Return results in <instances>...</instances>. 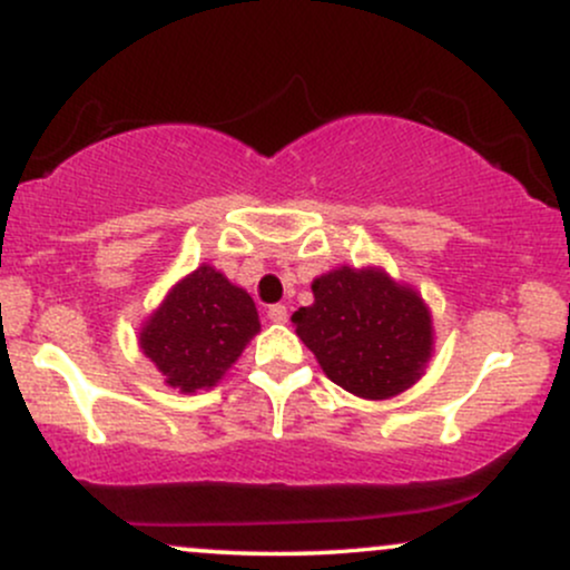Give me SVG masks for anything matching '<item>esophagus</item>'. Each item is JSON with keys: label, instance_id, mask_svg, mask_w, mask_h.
I'll return each mask as SVG.
<instances>
[{"label": "esophagus", "instance_id": "1", "mask_svg": "<svg viewBox=\"0 0 570 570\" xmlns=\"http://www.w3.org/2000/svg\"><path fill=\"white\" fill-rule=\"evenodd\" d=\"M267 318H271L273 324H286V318H289V313H286V305H271V307H267Z\"/></svg>", "mask_w": 570, "mask_h": 570}]
</instances>
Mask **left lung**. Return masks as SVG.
I'll return each mask as SVG.
<instances>
[{"label": "left lung", "mask_w": 570, "mask_h": 570, "mask_svg": "<svg viewBox=\"0 0 570 570\" xmlns=\"http://www.w3.org/2000/svg\"><path fill=\"white\" fill-rule=\"evenodd\" d=\"M313 305L294 311L297 335L332 383L362 399H389L426 370L431 313L410 286L367 267H337L313 281Z\"/></svg>", "instance_id": "obj_1"}]
</instances>
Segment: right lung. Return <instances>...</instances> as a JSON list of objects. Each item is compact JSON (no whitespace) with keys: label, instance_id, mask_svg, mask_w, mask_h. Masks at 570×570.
<instances>
[{"label":"right lung","instance_id":"right-lung-1","mask_svg":"<svg viewBox=\"0 0 570 570\" xmlns=\"http://www.w3.org/2000/svg\"><path fill=\"white\" fill-rule=\"evenodd\" d=\"M257 332L254 299L212 265H200L147 318L139 345L171 389L195 394L217 385Z\"/></svg>","mask_w":570,"mask_h":570}]
</instances>
